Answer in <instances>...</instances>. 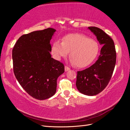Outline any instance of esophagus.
Instances as JSON below:
<instances>
[{"label": "esophagus", "instance_id": "34e87169", "mask_svg": "<svg viewBox=\"0 0 130 130\" xmlns=\"http://www.w3.org/2000/svg\"><path fill=\"white\" fill-rule=\"evenodd\" d=\"M70 69L68 67H67V66H65V71H69Z\"/></svg>", "mask_w": 130, "mask_h": 130}]
</instances>
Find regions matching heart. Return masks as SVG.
<instances>
[{
    "instance_id": "heart-1",
    "label": "heart",
    "mask_w": 130,
    "mask_h": 130,
    "mask_svg": "<svg viewBox=\"0 0 130 130\" xmlns=\"http://www.w3.org/2000/svg\"><path fill=\"white\" fill-rule=\"evenodd\" d=\"M69 53L71 62L76 67L84 68L94 62L99 52V45L94 40L90 39L80 34L65 36L62 42L55 41L52 44L51 52L55 59L60 60Z\"/></svg>"
}]
</instances>
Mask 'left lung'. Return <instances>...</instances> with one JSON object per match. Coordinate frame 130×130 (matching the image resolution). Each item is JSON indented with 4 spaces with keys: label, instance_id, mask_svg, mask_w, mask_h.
Returning <instances> with one entry per match:
<instances>
[{
    "label": "left lung",
    "instance_id": "8db88e82",
    "mask_svg": "<svg viewBox=\"0 0 130 130\" xmlns=\"http://www.w3.org/2000/svg\"><path fill=\"white\" fill-rule=\"evenodd\" d=\"M88 29L103 46L96 61L77 72L76 86L81 93L93 96L103 90L111 80L116 62V52L113 41L103 30L96 27H89Z\"/></svg>",
    "mask_w": 130,
    "mask_h": 130
}]
</instances>
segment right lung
Wrapping results in <instances>:
<instances>
[{
	"instance_id": "add662e5",
	"label": "right lung",
	"mask_w": 130,
	"mask_h": 130,
	"mask_svg": "<svg viewBox=\"0 0 130 130\" xmlns=\"http://www.w3.org/2000/svg\"><path fill=\"white\" fill-rule=\"evenodd\" d=\"M56 30L48 28L19 38L12 50L16 79L29 95L38 100L53 96L64 65L51 57L50 40Z\"/></svg>"
}]
</instances>
